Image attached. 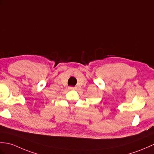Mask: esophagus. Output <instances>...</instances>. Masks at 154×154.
I'll return each instance as SVG.
<instances>
[{
	"instance_id": "1",
	"label": "esophagus",
	"mask_w": 154,
	"mask_h": 154,
	"mask_svg": "<svg viewBox=\"0 0 154 154\" xmlns=\"http://www.w3.org/2000/svg\"><path fill=\"white\" fill-rule=\"evenodd\" d=\"M68 88H69V90H76L77 87H69Z\"/></svg>"
}]
</instances>
